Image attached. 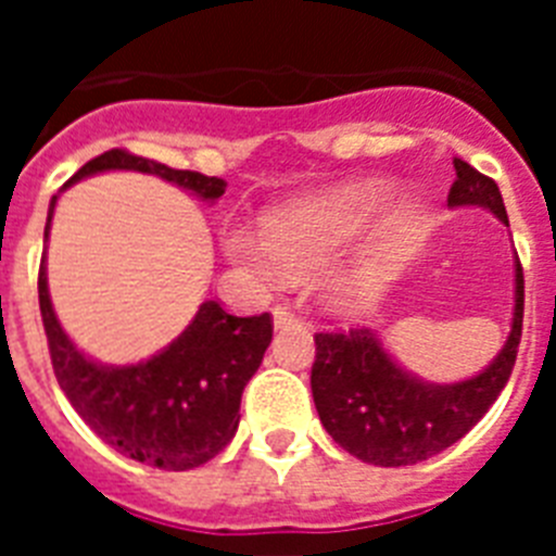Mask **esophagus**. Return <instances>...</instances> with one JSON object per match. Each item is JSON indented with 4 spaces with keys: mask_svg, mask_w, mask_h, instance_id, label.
<instances>
[{
    "mask_svg": "<svg viewBox=\"0 0 556 556\" xmlns=\"http://www.w3.org/2000/svg\"><path fill=\"white\" fill-rule=\"evenodd\" d=\"M273 323H275V328H287V326H298V323H301V317H298V314H294L289 306H275Z\"/></svg>",
    "mask_w": 556,
    "mask_h": 556,
    "instance_id": "1",
    "label": "esophagus"
}]
</instances>
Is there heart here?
<instances>
[{"label":"heart","instance_id":"1","mask_svg":"<svg viewBox=\"0 0 556 556\" xmlns=\"http://www.w3.org/2000/svg\"><path fill=\"white\" fill-rule=\"evenodd\" d=\"M392 198L387 180H356L278 211L267 223V236L248 228H230L225 253L264 287H283L289 278H306L326 269L345 253ZM370 275L342 273L331 281L337 306L353 308L367 301Z\"/></svg>","mask_w":556,"mask_h":556}]
</instances>
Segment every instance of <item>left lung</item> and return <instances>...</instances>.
<instances>
[{
  "label": "left lung",
  "instance_id": "obj_1",
  "mask_svg": "<svg viewBox=\"0 0 556 556\" xmlns=\"http://www.w3.org/2000/svg\"><path fill=\"white\" fill-rule=\"evenodd\" d=\"M448 205H481L509 225L493 178L454 159ZM523 331V267L515 255V312L498 356L479 376L456 384H429L384 351L370 328L314 333L312 395L333 443L378 468L417 465L468 434L507 387Z\"/></svg>",
  "mask_w": 556,
  "mask_h": 556
}]
</instances>
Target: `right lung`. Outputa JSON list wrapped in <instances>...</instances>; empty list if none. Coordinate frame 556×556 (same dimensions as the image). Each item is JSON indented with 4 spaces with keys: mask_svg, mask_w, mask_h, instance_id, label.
Segmentation results:
<instances>
[{
    "mask_svg": "<svg viewBox=\"0 0 556 556\" xmlns=\"http://www.w3.org/2000/svg\"><path fill=\"white\" fill-rule=\"evenodd\" d=\"M111 169L159 175L205 203L223 198L228 186L223 178L172 169L127 150H108L80 166L63 189ZM55 203L58 194L49 203L43 242ZM38 303L58 384L88 429L111 448L161 470H191L214 459L233 440L244 384L258 370L273 339L267 312L236 317L217 301H205L169 348L139 365L111 367L77 351L58 323L49 301L47 253L38 269Z\"/></svg>",
    "mask_w": 556,
    "mask_h": 556,
    "instance_id": "right-lung-1",
    "label": "right lung"
}]
</instances>
